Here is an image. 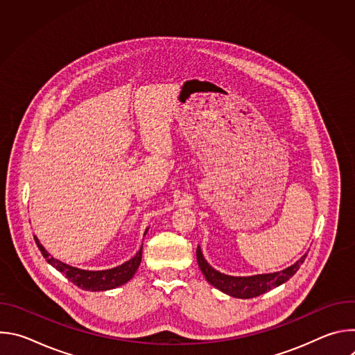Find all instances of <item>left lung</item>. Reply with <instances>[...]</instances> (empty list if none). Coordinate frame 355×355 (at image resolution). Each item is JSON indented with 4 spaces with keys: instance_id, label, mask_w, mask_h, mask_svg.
Listing matches in <instances>:
<instances>
[{
    "instance_id": "obj_1",
    "label": "left lung",
    "mask_w": 355,
    "mask_h": 355,
    "mask_svg": "<svg viewBox=\"0 0 355 355\" xmlns=\"http://www.w3.org/2000/svg\"><path fill=\"white\" fill-rule=\"evenodd\" d=\"M308 254L303 256L299 261H296L293 266L288 267L286 270H282L279 272H272V274H261V275H252V277H232L222 274L212 268L207 260L204 259L200 252V248H196V260L198 266L202 271V274L205 275L207 281L220 289L222 292L234 296V297H241V299H248V297H256L261 293H266L267 291L279 286L281 284L286 282L293 274L299 270L300 264H303Z\"/></svg>"
}]
</instances>
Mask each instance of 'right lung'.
Masks as SVG:
<instances>
[{"label":"right lung","instance_id":"add662e5","mask_svg":"<svg viewBox=\"0 0 355 355\" xmlns=\"http://www.w3.org/2000/svg\"><path fill=\"white\" fill-rule=\"evenodd\" d=\"M147 230L144 232L146 236ZM35 241L42 252V256L46 259V261L53 266L58 271L63 272L74 285L85 289V291H108V289H114L116 286H121L123 284H126L136 272V270L140 266L141 261V251H143V245L140 247V250L136 252V256L123 263L122 266H118L115 268L111 270H104V271H87V270H80L71 266H67L56 259H53L49 252L44 250V247L39 243L37 237L35 236Z\"/></svg>","mask_w":355,"mask_h":355}]
</instances>
